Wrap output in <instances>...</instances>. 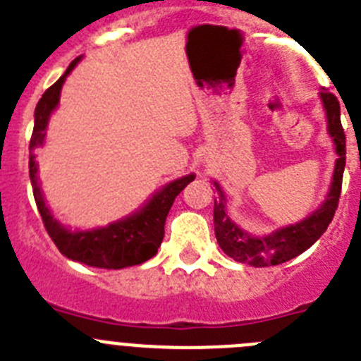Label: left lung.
I'll use <instances>...</instances> for the list:
<instances>
[{"mask_svg":"<svg viewBox=\"0 0 361 361\" xmlns=\"http://www.w3.org/2000/svg\"><path fill=\"white\" fill-rule=\"evenodd\" d=\"M320 95L325 111H327L329 133L333 137L334 145H336L338 153L333 184H331L327 200L318 212H314L298 224L280 229V231H275L267 237H251V235L242 231L238 226L233 224L229 216L226 215L224 193L220 191V186L215 183L220 193V199L216 200L215 208H213L215 237L222 251L233 260L250 264L253 267L279 266V264L288 262V260L309 250L331 224L334 212L338 208L340 193H342V178L343 170H345V133H343L342 121H340V103H338L336 95L327 90L320 92Z\"/></svg>","mask_w":361,"mask_h":361,"instance_id":"8db88e82","label":"left lung"}]
</instances>
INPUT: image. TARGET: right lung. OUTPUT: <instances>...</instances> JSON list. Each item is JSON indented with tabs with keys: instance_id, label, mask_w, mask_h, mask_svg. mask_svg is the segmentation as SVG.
<instances>
[{
	"instance_id": "right-lung-1",
	"label": "right lung",
	"mask_w": 361,
	"mask_h": 361,
	"mask_svg": "<svg viewBox=\"0 0 361 361\" xmlns=\"http://www.w3.org/2000/svg\"><path fill=\"white\" fill-rule=\"evenodd\" d=\"M78 59H73L66 72L57 79L50 88L44 90L41 95L39 103L36 106V121H34V132L30 137V180L32 190H34V199H36L37 209L43 219V224L57 250L61 251L66 258L78 260V262L86 264V266L101 267V269H123L128 266H137L152 257H155L159 245L164 238V224L166 216L173 206L175 197L190 184L195 175L177 178L168 186L162 188L157 195L146 204L141 212L133 213L128 219L110 224L108 228L94 229V231H79L72 233L63 228L59 222L52 216L50 209L44 204L43 195H41L39 184H37L36 171V152L37 146L43 145L44 128L49 123V117L54 108L59 103V94L65 78L72 72V68L78 65Z\"/></svg>"
}]
</instances>
